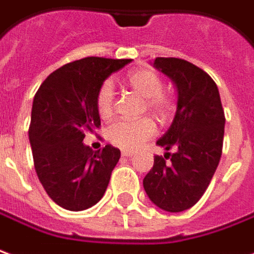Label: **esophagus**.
<instances>
[{
	"mask_svg": "<svg viewBox=\"0 0 254 254\" xmlns=\"http://www.w3.org/2000/svg\"><path fill=\"white\" fill-rule=\"evenodd\" d=\"M122 157H125V158L133 157V152L132 151H122Z\"/></svg>",
	"mask_w": 254,
	"mask_h": 254,
	"instance_id": "1",
	"label": "esophagus"
}]
</instances>
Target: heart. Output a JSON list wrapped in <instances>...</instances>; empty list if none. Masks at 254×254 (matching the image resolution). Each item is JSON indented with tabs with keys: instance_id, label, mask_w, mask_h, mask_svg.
Instances as JSON below:
<instances>
[{
	"instance_id": "obj_1",
	"label": "heart",
	"mask_w": 254,
	"mask_h": 254,
	"mask_svg": "<svg viewBox=\"0 0 254 254\" xmlns=\"http://www.w3.org/2000/svg\"><path fill=\"white\" fill-rule=\"evenodd\" d=\"M127 84L144 99V107L159 121H168L173 113V100L165 95L164 84L157 72L148 68H137L127 74ZM96 110L102 118H109L114 110V86L106 81L96 95ZM155 134V125L148 118L137 121L117 120L106 130V136L117 147L133 151Z\"/></svg>"
}]
</instances>
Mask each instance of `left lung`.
Wrapping results in <instances>:
<instances>
[{
	"mask_svg": "<svg viewBox=\"0 0 254 254\" xmlns=\"http://www.w3.org/2000/svg\"><path fill=\"white\" fill-rule=\"evenodd\" d=\"M152 65L175 85L177 107L157 141L165 158L154 157L143 187L154 205L177 213L194 206L206 191L221 157L226 118L217 85L199 67L176 58H157Z\"/></svg>",
	"mask_w": 254,
	"mask_h": 254,
	"instance_id": "left-lung-1",
	"label": "left lung"
}]
</instances>
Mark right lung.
Instances as JSON below:
<instances>
[{
	"label": "right lung",
	"mask_w": 254,
	"mask_h": 254,
	"mask_svg": "<svg viewBox=\"0 0 254 254\" xmlns=\"http://www.w3.org/2000/svg\"><path fill=\"white\" fill-rule=\"evenodd\" d=\"M132 59L85 58L53 71L35 93L28 139L37 176L55 203L79 212L96 205L121 151H93L85 132L100 125L96 95L103 82Z\"/></svg>",
	"instance_id": "right-lung-1"
}]
</instances>
